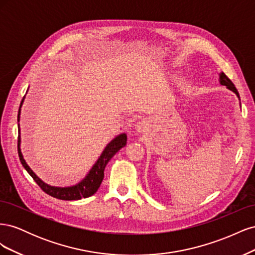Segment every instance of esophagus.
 <instances>
[{
    "instance_id": "34e87169",
    "label": "esophagus",
    "mask_w": 255,
    "mask_h": 255,
    "mask_svg": "<svg viewBox=\"0 0 255 255\" xmlns=\"http://www.w3.org/2000/svg\"><path fill=\"white\" fill-rule=\"evenodd\" d=\"M137 130H138V132H142V130H143V126L141 125V123L137 125Z\"/></svg>"
}]
</instances>
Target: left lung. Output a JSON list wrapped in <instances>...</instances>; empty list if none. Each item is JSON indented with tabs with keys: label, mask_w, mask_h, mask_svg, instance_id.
<instances>
[{
	"label": "left lung",
	"mask_w": 255,
	"mask_h": 255,
	"mask_svg": "<svg viewBox=\"0 0 255 255\" xmlns=\"http://www.w3.org/2000/svg\"><path fill=\"white\" fill-rule=\"evenodd\" d=\"M219 82H220V84L221 85H223V86H226L228 89H230L231 91H233L234 94L238 97V99H239V94H238V91H237V89H236V87L234 86V84L232 83V81H231L228 76L223 73V72H221L220 74H219ZM241 100V99H239Z\"/></svg>",
	"instance_id": "8db88e82"
}]
</instances>
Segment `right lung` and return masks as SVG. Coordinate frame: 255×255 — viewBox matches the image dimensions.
Returning a JSON list of instances; mask_svg holds the SVG:
<instances>
[{
  "instance_id": "right-lung-1",
  "label": "right lung",
  "mask_w": 255,
  "mask_h": 255,
  "mask_svg": "<svg viewBox=\"0 0 255 255\" xmlns=\"http://www.w3.org/2000/svg\"><path fill=\"white\" fill-rule=\"evenodd\" d=\"M24 100V98H23ZM23 100L21 101V105L23 103ZM21 105L19 109L18 114V122L20 120V112H21ZM19 129V136H18V153H19V158L22 166L24 167L25 170L28 172V174L33 177L34 181L38 184L45 194L50 195L53 198L60 199V200H66V201H71V200H80L82 198H88L97 192L99 189L100 185H101L103 177H104V169L107 165V163L111 160V158L117 153L121 148L126 146L128 137L127 134H120L117 137H115L114 139L105 146L104 151L102 152L101 156L98 158L96 164L90 169L89 173L85 176L80 183L70 187H55L51 186V185L44 183L42 180L38 177L35 172L29 168V166L26 164L25 159L23 158L22 152L20 149V142H21V137H20V126L18 125Z\"/></svg>"
}]
</instances>
